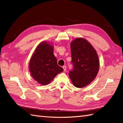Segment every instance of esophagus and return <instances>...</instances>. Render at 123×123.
Instances as JSON below:
<instances>
[{
  "mask_svg": "<svg viewBox=\"0 0 123 123\" xmlns=\"http://www.w3.org/2000/svg\"><path fill=\"white\" fill-rule=\"evenodd\" d=\"M62 68H63L64 71H66V66H63V67H62Z\"/></svg>",
  "mask_w": 123,
  "mask_h": 123,
  "instance_id": "esophagus-1",
  "label": "esophagus"
}]
</instances>
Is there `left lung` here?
<instances>
[{"mask_svg": "<svg viewBox=\"0 0 123 123\" xmlns=\"http://www.w3.org/2000/svg\"><path fill=\"white\" fill-rule=\"evenodd\" d=\"M71 63L73 70L69 75L74 86L83 88L93 81L99 68L97 52L86 40L77 38L71 42Z\"/></svg>", "mask_w": 123, "mask_h": 123, "instance_id": "left-lung-1", "label": "left lung"}]
</instances>
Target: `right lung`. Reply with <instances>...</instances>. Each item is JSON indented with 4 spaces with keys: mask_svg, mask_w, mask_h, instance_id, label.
I'll list each match as a JSON object with an SVG mask.
<instances>
[{
    "mask_svg": "<svg viewBox=\"0 0 123 123\" xmlns=\"http://www.w3.org/2000/svg\"><path fill=\"white\" fill-rule=\"evenodd\" d=\"M53 46L47 42L40 43L35 50L29 63L32 77L41 85H47L63 69L57 63L53 54Z\"/></svg>",
    "mask_w": 123,
    "mask_h": 123,
    "instance_id": "obj_1",
    "label": "right lung"
}]
</instances>
